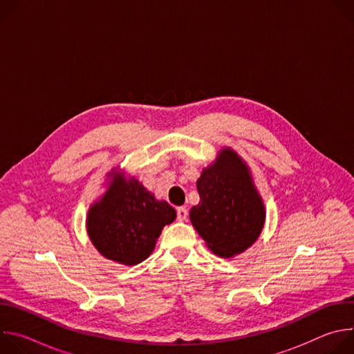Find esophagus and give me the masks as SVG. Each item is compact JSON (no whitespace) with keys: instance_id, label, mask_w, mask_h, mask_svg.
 <instances>
[{"instance_id":"esophagus-1","label":"esophagus","mask_w":354,"mask_h":354,"mask_svg":"<svg viewBox=\"0 0 354 354\" xmlns=\"http://www.w3.org/2000/svg\"><path fill=\"white\" fill-rule=\"evenodd\" d=\"M176 217H178V220H180V221L186 220V217H187V210H186L185 207H178V209H176Z\"/></svg>"}]
</instances>
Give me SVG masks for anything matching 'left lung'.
Returning a JSON list of instances; mask_svg holds the SVG:
<instances>
[{
    "label": "left lung",
    "instance_id": "left-lung-1",
    "mask_svg": "<svg viewBox=\"0 0 354 354\" xmlns=\"http://www.w3.org/2000/svg\"><path fill=\"white\" fill-rule=\"evenodd\" d=\"M200 203L190 221L216 255L230 258L254 243L263 227L265 207L248 167L230 148L197 180Z\"/></svg>",
    "mask_w": 354,
    "mask_h": 354
}]
</instances>
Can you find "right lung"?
<instances>
[{
  "instance_id": "right-lung-1",
  "label": "right lung",
  "mask_w": 354,
  "mask_h": 354,
  "mask_svg": "<svg viewBox=\"0 0 354 354\" xmlns=\"http://www.w3.org/2000/svg\"><path fill=\"white\" fill-rule=\"evenodd\" d=\"M175 218V209L156 200L138 180L115 175L104 197L91 207L86 225L100 254L131 266L149 257L164 225Z\"/></svg>"
}]
</instances>
